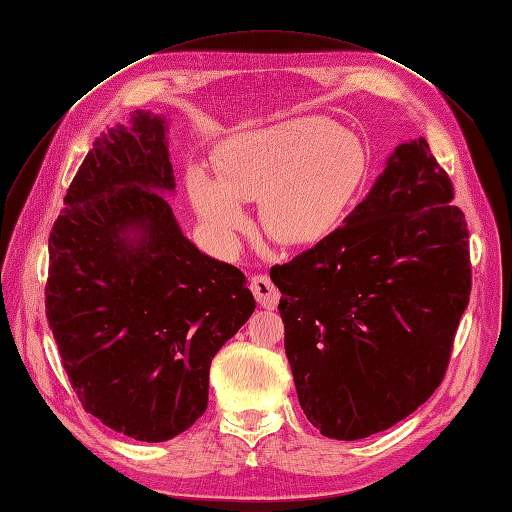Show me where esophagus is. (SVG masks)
<instances>
[{"mask_svg":"<svg viewBox=\"0 0 512 512\" xmlns=\"http://www.w3.org/2000/svg\"><path fill=\"white\" fill-rule=\"evenodd\" d=\"M256 301L265 307V309H275L277 303H280V290L273 286L267 275H254L252 284H250Z\"/></svg>","mask_w":512,"mask_h":512,"instance_id":"obj_1","label":"esophagus"}]
</instances>
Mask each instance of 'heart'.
<instances>
[{
    "mask_svg": "<svg viewBox=\"0 0 512 512\" xmlns=\"http://www.w3.org/2000/svg\"><path fill=\"white\" fill-rule=\"evenodd\" d=\"M369 151L359 134L322 115H299L232 134L215 153L213 173H185L190 203L224 250L247 228L243 203L260 200V222L277 243L324 239L344 218L367 175Z\"/></svg>",
    "mask_w": 512,
    "mask_h": 512,
    "instance_id": "heart-1",
    "label": "heart"
}]
</instances>
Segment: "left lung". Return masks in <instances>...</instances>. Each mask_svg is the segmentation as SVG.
Here are the masks:
<instances>
[{
	"label": "left lung",
	"mask_w": 512,
	"mask_h": 512,
	"mask_svg": "<svg viewBox=\"0 0 512 512\" xmlns=\"http://www.w3.org/2000/svg\"><path fill=\"white\" fill-rule=\"evenodd\" d=\"M425 138L393 149L369 194L316 247L273 267L307 421L361 440L438 389L472 288L468 228Z\"/></svg>",
	"instance_id": "1"
}]
</instances>
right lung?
Here are the masks:
<instances>
[{
	"label": "right lung",
	"mask_w": 512,
	"mask_h": 512,
	"mask_svg": "<svg viewBox=\"0 0 512 512\" xmlns=\"http://www.w3.org/2000/svg\"><path fill=\"white\" fill-rule=\"evenodd\" d=\"M168 119L130 113L76 173L49 237L46 318L83 408L141 442L207 410L213 356L254 314L245 275L183 235Z\"/></svg>",
	"instance_id": "add662e5"
}]
</instances>
